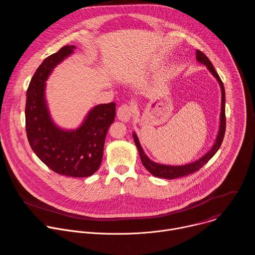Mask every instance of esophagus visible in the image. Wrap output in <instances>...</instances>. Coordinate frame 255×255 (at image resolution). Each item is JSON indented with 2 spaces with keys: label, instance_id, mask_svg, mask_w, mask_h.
Here are the masks:
<instances>
[{
  "label": "esophagus",
  "instance_id": "obj_1",
  "mask_svg": "<svg viewBox=\"0 0 255 255\" xmlns=\"http://www.w3.org/2000/svg\"><path fill=\"white\" fill-rule=\"evenodd\" d=\"M133 114V107L128 104H123L118 108L117 117L123 122H128Z\"/></svg>",
  "mask_w": 255,
  "mask_h": 255
}]
</instances>
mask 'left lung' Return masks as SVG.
I'll use <instances>...</instances> for the list:
<instances>
[{"mask_svg":"<svg viewBox=\"0 0 255 255\" xmlns=\"http://www.w3.org/2000/svg\"><path fill=\"white\" fill-rule=\"evenodd\" d=\"M196 56H197V60L199 62H201L202 64L206 65L207 68L209 69V71L211 74L216 78V80L218 81L221 88V93H222V104H221V115H220V127H219V132H218L216 141L213 145V147L209 150V152H207L204 156H202L201 158H199L198 160L185 164V165H165V164H160V163H156L154 161H152L151 159L148 158V156L144 153L140 142L138 140V137L136 135V133H133V138L135 141V144L137 146L142 164L144 165V167L146 168L152 175L157 176V177H162V178H166V179H173L176 177H180V176H185L188 174H191L195 171H198L203 165H205L214 155L215 153L218 151V149L220 148L222 141L224 139V135H225V130H226V116H225V89H224V85L219 77V75L217 74V71L215 70V67L213 66L212 62L210 61V59L200 50L196 51Z\"/></svg>","mask_w":255,"mask_h":255,"instance_id":"obj_1","label":"left lung"}]
</instances>
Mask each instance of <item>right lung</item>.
<instances>
[{
	"label": "right lung",
	"instance_id": "add662e5",
	"mask_svg": "<svg viewBox=\"0 0 255 255\" xmlns=\"http://www.w3.org/2000/svg\"><path fill=\"white\" fill-rule=\"evenodd\" d=\"M75 48L74 45L61 47L35 71L26 95V133L34 153L51 170L72 177H88L101 165L105 138L115 120L116 104L94 107L76 130H63L54 124L45 100V82L53 68Z\"/></svg>",
	"mask_w": 255,
	"mask_h": 255
}]
</instances>
